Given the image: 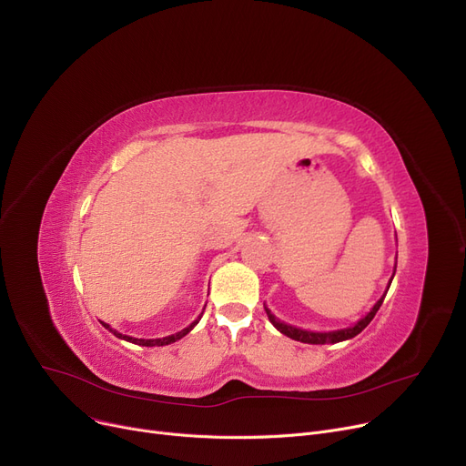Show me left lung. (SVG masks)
I'll use <instances>...</instances> for the list:
<instances>
[{
	"label": "left lung",
	"instance_id": "obj_1",
	"mask_svg": "<svg viewBox=\"0 0 466 466\" xmlns=\"http://www.w3.org/2000/svg\"><path fill=\"white\" fill-rule=\"evenodd\" d=\"M397 268V266H395ZM390 281H393V278H390ZM390 287V283H389ZM389 290V289H387ZM383 299L385 295L376 302V306L370 309V313H366L360 321H357L353 327H348V329H341V330H332V332H311V330H304V329H297L292 325H287L279 319H276V315L268 309H266V315L268 319H270V323L285 336L297 339V341H302V344H338V341H344V339H350V338H355L359 332H362L366 327H369V323L374 319V315L378 313L380 306L383 304Z\"/></svg>",
	"mask_w": 466,
	"mask_h": 466
}]
</instances>
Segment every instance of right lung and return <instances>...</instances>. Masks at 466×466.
I'll use <instances>...</instances> for the list:
<instances>
[{
    "label": "right lung",
    "mask_w": 466,
    "mask_h": 466,
    "mask_svg": "<svg viewBox=\"0 0 466 466\" xmlns=\"http://www.w3.org/2000/svg\"><path fill=\"white\" fill-rule=\"evenodd\" d=\"M204 313V311H202ZM202 317V315H200ZM200 317L198 319H196L194 323H190L187 329H183V330H179V332H176V334H171V336H166V338H155V339H143V338H132V336H127V334H120V332H116L115 329H111L109 325H106V323H102L106 329H109V332H113L116 338H120V339H127V341H132V344H137V346H145V348H155V346H167V344H174V341H177V339H181L183 336H187L196 325H198V321H200Z\"/></svg>",
    "instance_id": "obj_1"
}]
</instances>
